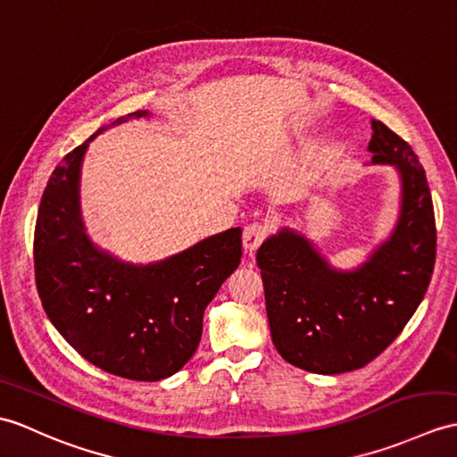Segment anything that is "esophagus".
I'll return each instance as SVG.
<instances>
[{
    "mask_svg": "<svg viewBox=\"0 0 457 457\" xmlns=\"http://www.w3.org/2000/svg\"><path fill=\"white\" fill-rule=\"evenodd\" d=\"M269 236V228L264 224H249L243 231V249L247 253L257 251L261 243L267 239Z\"/></svg>",
    "mask_w": 457,
    "mask_h": 457,
    "instance_id": "obj_1",
    "label": "esophagus"
}]
</instances>
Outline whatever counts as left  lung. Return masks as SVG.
Segmentation results:
<instances>
[{
    "label": "left lung",
    "mask_w": 457,
    "mask_h": 457,
    "mask_svg": "<svg viewBox=\"0 0 457 457\" xmlns=\"http://www.w3.org/2000/svg\"><path fill=\"white\" fill-rule=\"evenodd\" d=\"M374 165L401 179L399 220L387 241L353 270L333 269L302 233L282 228L257 251L272 343L313 374H343L372 362L417 312L436 261V224L427 173L411 145L372 120Z\"/></svg>",
    "instance_id": "left-lung-1"
}]
</instances>
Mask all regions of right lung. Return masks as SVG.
Wrapping results in <instances>:
<instances>
[{
    "label": "right lung",
    "mask_w": 457,
    "mask_h": 457,
    "mask_svg": "<svg viewBox=\"0 0 457 457\" xmlns=\"http://www.w3.org/2000/svg\"><path fill=\"white\" fill-rule=\"evenodd\" d=\"M147 119L137 111L130 119ZM95 132L62 159L40 200L35 278L48 320L70 346L104 372L134 381L173 376L196 353L206 305L241 262V228L150 264L99 249L79 210L81 162Z\"/></svg>",
    "instance_id": "add662e5"
}]
</instances>
